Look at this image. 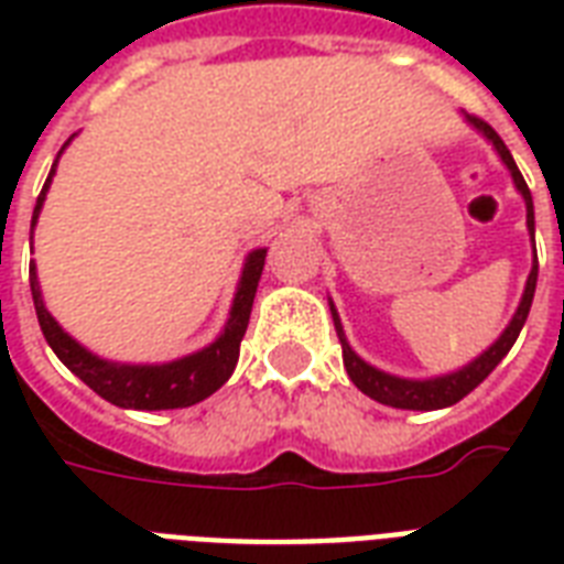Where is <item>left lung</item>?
Returning <instances> with one entry per match:
<instances>
[{
  "label": "left lung",
  "instance_id": "1",
  "mask_svg": "<svg viewBox=\"0 0 564 564\" xmlns=\"http://www.w3.org/2000/svg\"><path fill=\"white\" fill-rule=\"evenodd\" d=\"M477 131L489 137L491 145L498 149L500 161L507 163L509 172H512V178H516V187L521 189L527 202V228L530 234L535 230V216H533V195H530V187H527L524 175L518 172L516 161H512V154H509L507 143L500 140L498 131L489 126V122H482L480 117H468ZM535 278H539V257L533 260V272L527 278V290H524V299L518 304V313L512 316L509 327L503 330L498 343L491 345L489 351L477 357L471 366H465L463 371H454V375H445V377H436V380H401V377H392L386 375V371H377L371 369L369 362H362L357 354L351 351V345L345 343V334H343V325H339V316H336V310L330 307L334 313V325H336V336H339V343H343V362H345V371L348 377L354 380V386L366 392L369 398L375 401L386 403V406H394V410H442V406H451V403L463 401L465 394L474 392L477 386L486 380V377L495 371L503 357L509 354V348L516 345L518 334H521V327H524L527 316H530V307H533V295H535Z\"/></svg>",
  "mask_w": 564,
  "mask_h": 564
}]
</instances>
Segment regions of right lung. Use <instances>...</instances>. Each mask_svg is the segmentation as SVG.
<instances>
[{
    "label": "right lung",
    "instance_id": "1",
    "mask_svg": "<svg viewBox=\"0 0 564 564\" xmlns=\"http://www.w3.org/2000/svg\"><path fill=\"white\" fill-rule=\"evenodd\" d=\"M52 175H55V166H52L46 184L40 189L31 225L37 221V213L43 207V198H46ZM263 263L265 248H257V251L248 254V263L242 269V281H239L237 299H234V310H230L225 334L210 348L189 354L184 360L166 362V366H117V362H105L99 357H93L75 339H69L57 327L55 318L46 313L43 299H40L34 263L29 269V281L34 310H37L40 330L46 336V343L52 345L57 360L64 362L75 377H82L93 392L101 394L105 401L117 403V406H126V410H178V406H193V403L204 401L207 394L216 392L234 375V369H237L239 343H242L248 318H251V304H254L257 281H260Z\"/></svg>",
    "mask_w": 564,
    "mask_h": 564
}]
</instances>
